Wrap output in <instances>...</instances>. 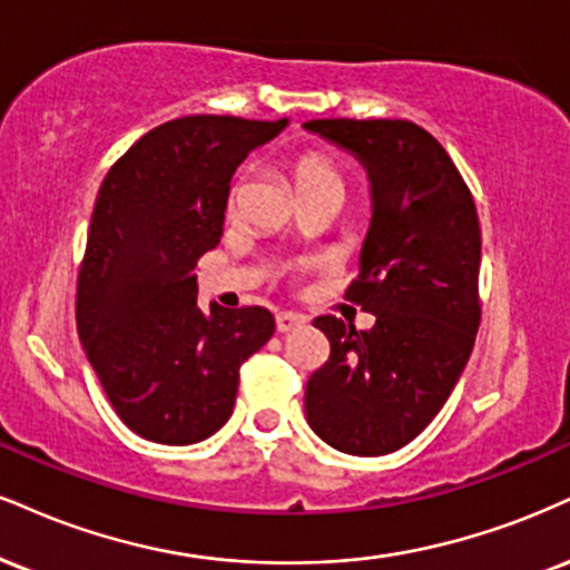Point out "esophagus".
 I'll use <instances>...</instances> for the list:
<instances>
[{"label": "esophagus", "mask_w": 570, "mask_h": 570, "mask_svg": "<svg viewBox=\"0 0 570 570\" xmlns=\"http://www.w3.org/2000/svg\"><path fill=\"white\" fill-rule=\"evenodd\" d=\"M303 324H305V318H303V315H297V313H278L276 315V328L281 334H289Z\"/></svg>", "instance_id": "1"}]
</instances>
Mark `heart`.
<instances>
[{
	"label": "heart",
	"mask_w": 570,
	"mask_h": 570,
	"mask_svg": "<svg viewBox=\"0 0 570 570\" xmlns=\"http://www.w3.org/2000/svg\"><path fill=\"white\" fill-rule=\"evenodd\" d=\"M292 175H294V183H297L299 194H305V190H324V188L342 190L340 169L334 167V164L321 154H303V156H299V159L292 164ZM238 196H242V183L233 185L230 209H236Z\"/></svg>",
	"instance_id": "1"
}]
</instances>
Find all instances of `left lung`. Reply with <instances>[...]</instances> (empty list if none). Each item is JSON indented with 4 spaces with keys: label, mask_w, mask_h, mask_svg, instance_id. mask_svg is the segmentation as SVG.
I'll return each mask as SVG.
<instances>
[{
    "label": "left lung",
    "mask_w": 570,
    "mask_h": 570,
    "mask_svg": "<svg viewBox=\"0 0 570 570\" xmlns=\"http://www.w3.org/2000/svg\"><path fill=\"white\" fill-rule=\"evenodd\" d=\"M366 169L372 219L347 299L368 332L321 315L332 353L305 387L313 433L353 456L414 441L449 401L481 324V223L462 175L428 129L406 119H313Z\"/></svg>",
    "instance_id": "8db88e82"
}]
</instances>
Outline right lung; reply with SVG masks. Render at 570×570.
<instances>
[{
    "mask_svg": "<svg viewBox=\"0 0 570 570\" xmlns=\"http://www.w3.org/2000/svg\"><path fill=\"white\" fill-rule=\"evenodd\" d=\"M289 119L183 116L106 175L77 286V332L108 401L146 441L188 445L230 420L238 368L273 337L265 307H198L196 259L223 236L230 177Z\"/></svg>",
    "mask_w": 570,
    "mask_h": 570,
    "instance_id": "right-lung-1",
    "label": "right lung"
}]
</instances>
